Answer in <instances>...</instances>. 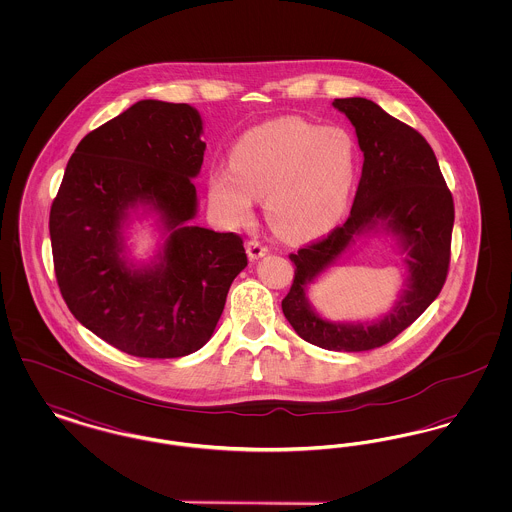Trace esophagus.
Masks as SVG:
<instances>
[{"label":"esophagus","mask_w":512,"mask_h":512,"mask_svg":"<svg viewBox=\"0 0 512 512\" xmlns=\"http://www.w3.org/2000/svg\"><path fill=\"white\" fill-rule=\"evenodd\" d=\"M245 247H247V255H249V259H251V261L261 259L263 255H267L268 253L267 245L261 244V242H257V240H249Z\"/></svg>","instance_id":"1"}]
</instances>
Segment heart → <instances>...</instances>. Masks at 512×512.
Returning a JSON list of instances; mask_svg holds the SVG:
<instances>
[{"instance_id": "1", "label": "heart", "mask_w": 512, "mask_h": 512, "mask_svg": "<svg viewBox=\"0 0 512 512\" xmlns=\"http://www.w3.org/2000/svg\"><path fill=\"white\" fill-rule=\"evenodd\" d=\"M353 178L355 146L345 130L282 117L234 144L230 167L209 174V199L222 219L244 224L253 197H265L270 228L286 240H307L340 220Z\"/></svg>"}]
</instances>
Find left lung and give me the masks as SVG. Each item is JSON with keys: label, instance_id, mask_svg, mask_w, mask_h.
I'll use <instances>...</instances> for the list:
<instances>
[{"label": "left lung", "instance_id": "8db88e82", "mask_svg": "<svg viewBox=\"0 0 512 512\" xmlns=\"http://www.w3.org/2000/svg\"><path fill=\"white\" fill-rule=\"evenodd\" d=\"M334 107L355 126L365 155L351 215L328 236L290 253L295 272L282 299L293 330L328 351H368L390 343L438 297L451 261L455 220L453 195L439 171L434 149L420 132L365 98L334 99ZM378 221L401 238L408 251V290L390 316L374 325L328 323L308 307L306 286Z\"/></svg>", "mask_w": 512, "mask_h": 512}]
</instances>
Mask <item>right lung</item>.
Here are the masks:
<instances>
[{
  "label": "right lung",
  "mask_w": 512,
  "mask_h": 512,
  "mask_svg": "<svg viewBox=\"0 0 512 512\" xmlns=\"http://www.w3.org/2000/svg\"><path fill=\"white\" fill-rule=\"evenodd\" d=\"M188 103L142 99L74 149L49 211L53 268L74 318L128 355L176 359L201 349L247 265L234 232L192 226L205 142ZM138 202L170 238L155 268L121 259V224Z\"/></svg>",
  "instance_id": "1"
}]
</instances>
